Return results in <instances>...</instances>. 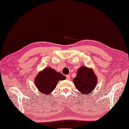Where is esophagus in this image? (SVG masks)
<instances>
[{
	"label": "esophagus",
	"instance_id": "1",
	"mask_svg": "<svg viewBox=\"0 0 129 129\" xmlns=\"http://www.w3.org/2000/svg\"><path fill=\"white\" fill-rule=\"evenodd\" d=\"M66 78L67 80H70V76L69 75H67L66 76Z\"/></svg>",
	"mask_w": 129,
	"mask_h": 129
}]
</instances>
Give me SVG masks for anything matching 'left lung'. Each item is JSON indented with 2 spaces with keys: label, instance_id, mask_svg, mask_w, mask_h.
I'll use <instances>...</instances> for the list:
<instances>
[{
  "label": "left lung",
  "instance_id": "1",
  "mask_svg": "<svg viewBox=\"0 0 129 129\" xmlns=\"http://www.w3.org/2000/svg\"><path fill=\"white\" fill-rule=\"evenodd\" d=\"M98 78L93 70L86 66L81 67L77 71L73 82L77 90L83 94L91 93L95 88Z\"/></svg>",
  "mask_w": 129,
  "mask_h": 129
}]
</instances>
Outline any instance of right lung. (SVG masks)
<instances>
[{
  "label": "right lung",
  "mask_w": 129,
  "mask_h": 129,
  "mask_svg": "<svg viewBox=\"0 0 129 129\" xmlns=\"http://www.w3.org/2000/svg\"><path fill=\"white\" fill-rule=\"evenodd\" d=\"M65 79L66 77L61 73L57 72L51 67H46L38 73L35 80V83L41 93L49 94L56 88L59 81Z\"/></svg>",
  "instance_id": "right-lung-1"
}]
</instances>
